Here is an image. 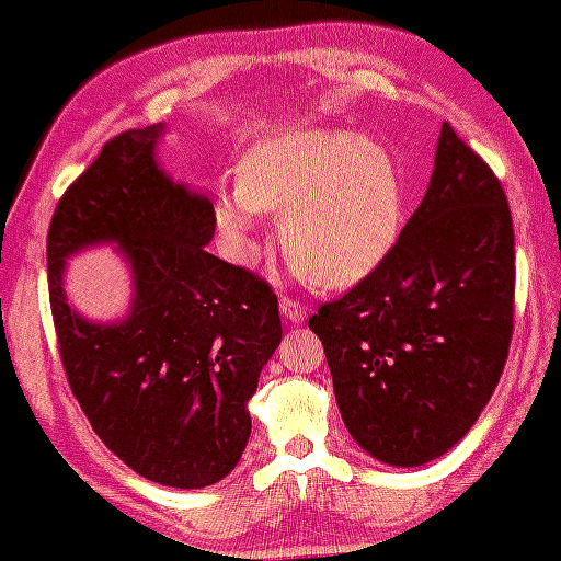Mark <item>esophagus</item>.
Instances as JSON below:
<instances>
[{
	"mask_svg": "<svg viewBox=\"0 0 561 561\" xmlns=\"http://www.w3.org/2000/svg\"><path fill=\"white\" fill-rule=\"evenodd\" d=\"M280 312H283V317H286V320H291L296 324L307 320V309H304V304L288 299V296H283V299H280Z\"/></svg>",
	"mask_w": 561,
	"mask_h": 561,
	"instance_id": "34e87169",
	"label": "esophagus"
}]
</instances>
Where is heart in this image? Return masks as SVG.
<instances>
[{
  "label": "heart",
  "instance_id": "heart-1",
  "mask_svg": "<svg viewBox=\"0 0 561 561\" xmlns=\"http://www.w3.org/2000/svg\"><path fill=\"white\" fill-rule=\"evenodd\" d=\"M237 182L213 205L231 252L247 262L257 213H283V254L317 286L345 288L364 280L403 231V174L392 150L375 137L280 129L241 156Z\"/></svg>",
  "mask_w": 561,
  "mask_h": 561
}]
</instances>
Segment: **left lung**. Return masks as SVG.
<instances>
[{"label": "left lung", "instance_id": "8db88e82", "mask_svg": "<svg viewBox=\"0 0 561 561\" xmlns=\"http://www.w3.org/2000/svg\"><path fill=\"white\" fill-rule=\"evenodd\" d=\"M513 299L507 197L445 122L432 182L396 249L309 317L356 445L396 468L458 445L502 377Z\"/></svg>", "mask_w": 561, "mask_h": 561}]
</instances>
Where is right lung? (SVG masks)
<instances>
[{
  "label": "right lung",
  "instance_id": "1",
  "mask_svg": "<svg viewBox=\"0 0 561 561\" xmlns=\"http://www.w3.org/2000/svg\"><path fill=\"white\" fill-rule=\"evenodd\" d=\"M165 124L127 129L61 195L46 239L48 299L72 396L142 479L203 489L237 468L262 366L283 328L273 288L207 252L213 203L156 158ZM114 243L134 275L130 312L85 321L64 294L66 260Z\"/></svg>",
  "mask_w": 561,
  "mask_h": 561
}]
</instances>
